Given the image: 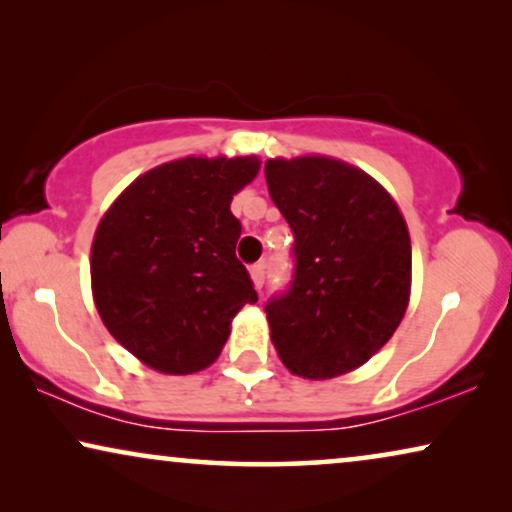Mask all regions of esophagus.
<instances>
[{
  "instance_id": "34e87169",
  "label": "esophagus",
  "mask_w": 512,
  "mask_h": 512,
  "mask_svg": "<svg viewBox=\"0 0 512 512\" xmlns=\"http://www.w3.org/2000/svg\"><path fill=\"white\" fill-rule=\"evenodd\" d=\"M265 275H268V268H265V263H256V265H251V279H254L256 289H263V284H265Z\"/></svg>"
}]
</instances>
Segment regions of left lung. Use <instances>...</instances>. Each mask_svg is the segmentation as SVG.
<instances>
[{
  "label": "left lung",
  "instance_id": "1",
  "mask_svg": "<svg viewBox=\"0 0 512 512\" xmlns=\"http://www.w3.org/2000/svg\"><path fill=\"white\" fill-rule=\"evenodd\" d=\"M265 181L293 233L291 282L265 303L279 359L307 380L349 373L408 307V226L375 179L340 160H268Z\"/></svg>",
  "mask_w": 512,
  "mask_h": 512
}]
</instances>
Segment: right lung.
Instances as JSON below:
<instances>
[{"instance_id":"1","label":"right lung","mask_w":512,"mask_h":512,"mask_svg":"<svg viewBox=\"0 0 512 512\" xmlns=\"http://www.w3.org/2000/svg\"><path fill=\"white\" fill-rule=\"evenodd\" d=\"M258 158H184L125 188L97 226L90 277L109 333L167 375L198 373L226 345L230 321L256 303L237 261L233 195Z\"/></svg>"}]
</instances>
